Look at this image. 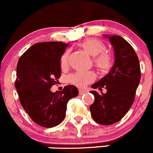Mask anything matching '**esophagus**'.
Instances as JSON below:
<instances>
[{
  "instance_id": "1",
  "label": "esophagus",
  "mask_w": 153,
  "mask_h": 153,
  "mask_svg": "<svg viewBox=\"0 0 153 153\" xmlns=\"http://www.w3.org/2000/svg\"><path fill=\"white\" fill-rule=\"evenodd\" d=\"M86 93V91H83V90H79V94L80 95H82V94H85Z\"/></svg>"
}]
</instances>
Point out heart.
<instances>
[{
  "instance_id": "1",
  "label": "heart",
  "mask_w": 153,
  "mask_h": 153,
  "mask_svg": "<svg viewBox=\"0 0 153 153\" xmlns=\"http://www.w3.org/2000/svg\"><path fill=\"white\" fill-rule=\"evenodd\" d=\"M84 51L91 56L95 57L94 64L101 71H106L112 65V57L109 53L105 52V45L100 40L96 38H88L81 41L78 44ZM70 51H66L60 59V65L62 68H66L69 63ZM95 79V75L92 72H77L68 77L71 84L78 87L85 88L88 84Z\"/></svg>"
}]
</instances>
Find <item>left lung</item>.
Returning a JSON list of instances; mask_svg holds the SVG:
<instances>
[{
    "instance_id": "left-lung-1",
    "label": "left lung",
    "mask_w": 153,
    "mask_h": 153,
    "mask_svg": "<svg viewBox=\"0 0 153 153\" xmlns=\"http://www.w3.org/2000/svg\"><path fill=\"white\" fill-rule=\"evenodd\" d=\"M113 48V66L110 72L91 88L107 92L91 91L94 102L90 106L91 115L97 123L110 125L122 119L134 101L136 90L140 81V67L137 53L131 44L119 35H107Z\"/></svg>"
}]
</instances>
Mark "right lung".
I'll list each match as a JSON object with an SVG mask.
<instances>
[{"label":"right lung","mask_w":153,"mask_h":153,"mask_svg":"<svg viewBox=\"0 0 153 153\" xmlns=\"http://www.w3.org/2000/svg\"><path fill=\"white\" fill-rule=\"evenodd\" d=\"M68 44L62 41L37 43L19 58L15 87L23 109L37 125L53 128L65 116L67 103L78 95L74 85L59 92L51 91L61 75L60 59Z\"/></svg>","instance_id":"add662e5"}]
</instances>
